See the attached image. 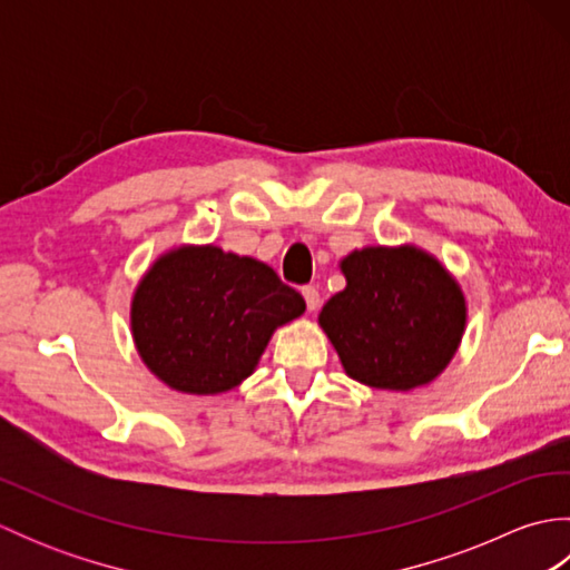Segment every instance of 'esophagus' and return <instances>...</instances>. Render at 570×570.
Returning a JSON list of instances; mask_svg holds the SVG:
<instances>
[{
	"instance_id": "obj_1",
	"label": "esophagus",
	"mask_w": 570,
	"mask_h": 570,
	"mask_svg": "<svg viewBox=\"0 0 570 570\" xmlns=\"http://www.w3.org/2000/svg\"><path fill=\"white\" fill-rule=\"evenodd\" d=\"M301 294H304V298H306V306H308V311H316V308H318V304H321V294H318V288H316V286L308 284V286L301 288Z\"/></svg>"
}]
</instances>
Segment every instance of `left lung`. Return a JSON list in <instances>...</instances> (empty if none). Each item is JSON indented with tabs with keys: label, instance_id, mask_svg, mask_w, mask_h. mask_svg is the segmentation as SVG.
Returning <instances> with one entry per match:
<instances>
[{
	"label": "left lung",
	"instance_id": "left-lung-1",
	"mask_svg": "<svg viewBox=\"0 0 570 570\" xmlns=\"http://www.w3.org/2000/svg\"><path fill=\"white\" fill-rule=\"evenodd\" d=\"M341 269L347 286L318 323L350 377L402 392L439 377L465 331L463 292L441 262L416 247H365Z\"/></svg>",
	"mask_w": 570,
	"mask_h": 570
}]
</instances>
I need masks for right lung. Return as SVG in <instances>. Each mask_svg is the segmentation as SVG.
<instances>
[{
	"mask_svg": "<svg viewBox=\"0 0 570 570\" xmlns=\"http://www.w3.org/2000/svg\"><path fill=\"white\" fill-rule=\"evenodd\" d=\"M304 311L272 266L213 245L178 247L139 282L131 335L171 390L220 394L249 377L272 333Z\"/></svg>",
	"mask_w": 570,
	"mask_h": 570,
	"instance_id": "add662e5",
	"label": "right lung"
}]
</instances>
